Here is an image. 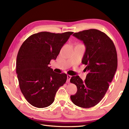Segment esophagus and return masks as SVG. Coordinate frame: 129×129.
I'll list each match as a JSON object with an SVG mask.
<instances>
[{
	"label": "esophagus",
	"mask_w": 129,
	"mask_h": 129,
	"mask_svg": "<svg viewBox=\"0 0 129 129\" xmlns=\"http://www.w3.org/2000/svg\"><path fill=\"white\" fill-rule=\"evenodd\" d=\"M71 77H72V76L69 75H67V83H69L70 80H71Z\"/></svg>",
	"instance_id": "34e87169"
}]
</instances>
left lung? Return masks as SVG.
Returning <instances> with one entry per match:
<instances>
[{
  "mask_svg": "<svg viewBox=\"0 0 129 129\" xmlns=\"http://www.w3.org/2000/svg\"><path fill=\"white\" fill-rule=\"evenodd\" d=\"M73 36L82 41L86 48L82 63L86 65L84 70L88 74L84 81L79 76L72 77L70 81L76 85L77 91L71 99L77 106L89 108L106 93L117 68V55L111 39L99 30H84Z\"/></svg>",
  "mask_w": 129,
  "mask_h": 129,
  "instance_id": "8db88e82",
  "label": "left lung"
}]
</instances>
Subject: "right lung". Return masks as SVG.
Masks as SVG:
<instances>
[{"label":"right lung","instance_id":"add662e5","mask_svg":"<svg viewBox=\"0 0 129 129\" xmlns=\"http://www.w3.org/2000/svg\"><path fill=\"white\" fill-rule=\"evenodd\" d=\"M73 33L41 32L29 37L21 46L17 57L16 72L21 91L33 106H49L58 89L66 83L67 74L54 72L48 64L51 60H56Z\"/></svg>","mask_w":129,"mask_h":129}]
</instances>
